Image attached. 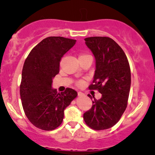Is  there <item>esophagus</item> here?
<instances>
[{"label": "esophagus", "instance_id": "esophagus-1", "mask_svg": "<svg viewBox=\"0 0 155 155\" xmlns=\"http://www.w3.org/2000/svg\"><path fill=\"white\" fill-rule=\"evenodd\" d=\"M78 95L79 97H80V96H82V95H84V94L82 92H78Z\"/></svg>", "mask_w": 155, "mask_h": 155}]
</instances>
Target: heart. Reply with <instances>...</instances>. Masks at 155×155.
<instances>
[{
    "label": "heart",
    "mask_w": 155,
    "mask_h": 155,
    "mask_svg": "<svg viewBox=\"0 0 155 155\" xmlns=\"http://www.w3.org/2000/svg\"><path fill=\"white\" fill-rule=\"evenodd\" d=\"M90 55H89L88 54H86V53H82L79 56V59L80 58H84V57H87V56H90ZM76 84H77L78 86H82V84H83V81H82V80H78V81H76Z\"/></svg>",
    "instance_id": "obj_1"
}]
</instances>
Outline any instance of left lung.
<instances>
[{"label":"left lung","instance_id":"obj_1","mask_svg":"<svg viewBox=\"0 0 155 155\" xmlns=\"http://www.w3.org/2000/svg\"><path fill=\"white\" fill-rule=\"evenodd\" d=\"M96 60V70L90 90H98L101 98L92 101V107L83 114L85 124L96 130L113 127L128 105L130 68L126 55L111 38L92 37L84 39ZM92 99L90 94H87Z\"/></svg>","mask_w":155,"mask_h":155}]
</instances>
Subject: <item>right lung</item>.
<instances>
[{
	"instance_id": "obj_1",
	"label": "right lung",
	"mask_w": 155,
	"mask_h": 155,
	"mask_svg": "<svg viewBox=\"0 0 155 155\" xmlns=\"http://www.w3.org/2000/svg\"><path fill=\"white\" fill-rule=\"evenodd\" d=\"M75 42L63 37H47L31 49L25 61L20 86L22 107L29 121L41 130L58 128L65 109L78 95L71 88L61 93L51 88L61 58Z\"/></svg>"
}]
</instances>
